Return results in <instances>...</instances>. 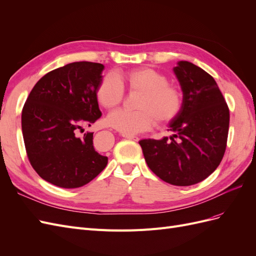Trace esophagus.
<instances>
[{
  "instance_id": "obj_1",
  "label": "esophagus",
  "mask_w": 256,
  "mask_h": 256,
  "mask_svg": "<svg viewBox=\"0 0 256 256\" xmlns=\"http://www.w3.org/2000/svg\"><path fill=\"white\" fill-rule=\"evenodd\" d=\"M124 136L129 138V140H134V141H136V142H138V140H140V138L136 136Z\"/></svg>"
}]
</instances>
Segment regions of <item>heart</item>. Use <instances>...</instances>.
Wrapping results in <instances>:
<instances>
[{"instance_id":"obj_1","label":"heart","mask_w":256,"mask_h":256,"mask_svg":"<svg viewBox=\"0 0 256 256\" xmlns=\"http://www.w3.org/2000/svg\"><path fill=\"white\" fill-rule=\"evenodd\" d=\"M126 86L136 97L138 110H118L111 113L108 124L125 136H132L150 129L154 124L166 125L180 114L182 106L180 90L168 84L166 76L152 68L141 67L120 76L106 74L96 90L98 102L106 109H114L125 97Z\"/></svg>"}]
</instances>
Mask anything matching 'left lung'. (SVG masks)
Segmentation results:
<instances>
[{
	"mask_svg": "<svg viewBox=\"0 0 256 256\" xmlns=\"http://www.w3.org/2000/svg\"><path fill=\"white\" fill-rule=\"evenodd\" d=\"M174 72L182 90V106L170 122V138L141 140L147 166L162 180L191 186L219 166L228 143L230 110L212 76L187 60Z\"/></svg>",
	"mask_w": 256,
	"mask_h": 256,
	"instance_id": "1",
	"label": "left lung"
}]
</instances>
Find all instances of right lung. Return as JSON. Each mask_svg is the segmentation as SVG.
<instances>
[{"instance_id": "obj_1", "label": "right lung", "mask_w": 256, "mask_h": 256, "mask_svg": "<svg viewBox=\"0 0 256 256\" xmlns=\"http://www.w3.org/2000/svg\"><path fill=\"white\" fill-rule=\"evenodd\" d=\"M104 66L74 62L44 74L23 106L21 125L30 166L60 188H79L104 171L108 157L97 152L92 132L100 116L96 97Z\"/></svg>"}]
</instances>
